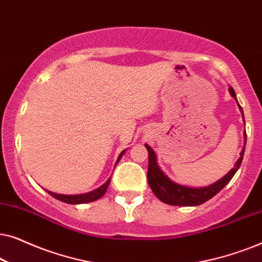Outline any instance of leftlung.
I'll return each mask as SVG.
<instances>
[{"label":"left lung","mask_w":262,"mask_h":262,"mask_svg":"<svg viewBox=\"0 0 262 262\" xmlns=\"http://www.w3.org/2000/svg\"><path fill=\"white\" fill-rule=\"evenodd\" d=\"M229 93H230L232 98L237 101V99H236V94L232 87L229 88ZM237 105L243 116L242 107L239 106L238 102ZM243 120H245V117H243ZM246 142H247V135L245 132V145H243V149L241 150V154H239V159L236 161L235 167L232 168L227 175H224L223 178L220 179L217 182H214V184L210 186H206V187H200V188L187 187V186L179 185L177 182L171 181L170 179L168 178L162 170H161L159 164H157V157H156L155 151H154L148 144H144L146 150H148L149 152L148 182L150 185V188H151L154 194H155L161 202L169 204V205H175V206L200 205V204L207 202V200H210L212 196L216 195L221 189H223L225 186L229 184V181L231 180L236 171L238 170V168L242 163L243 155H245Z\"/></svg>","instance_id":"left-lung-1"}]
</instances>
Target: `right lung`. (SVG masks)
<instances>
[{
    "mask_svg": "<svg viewBox=\"0 0 262 262\" xmlns=\"http://www.w3.org/2000/svg\"><path fill=\"white\" fill-rule=\"evenodd\" d=\"M124 152H125V150L120 154L119 157H118L116 164L119 162V160L121 159V156L124 155ZM110 182H111V179H108V180H107L102 186H100L99 188H96V189H94V191H92V192H89V193H84V194L66 195V194H58V193H53L51 191H48V189H46V192H48L50 195H52L53 198L58 199V200H60V202H63V203H67V204H84V203L95 202V200H98V199L101 198V196L106 193L107 188H108Z\"/></svg>",
    "mask_w": 262,
    "mask_h": 262,
    "instance_id": "1",
    "label": "right lung"
}]
</instances>
